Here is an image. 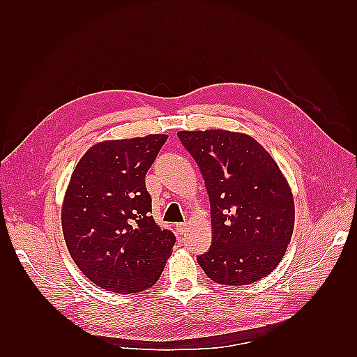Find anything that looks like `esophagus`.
<instances>
[{
    "instance_id": "34e87169",
    "label": "esophagus",
    "mask_w": 357,
    "mask_h": 357,
    "mask_svg": "<svg viewBox=\"0 0 357 357\" xmlns=\"http://www.w3.org/2000/svg\"><path fill=\"white\" fill-rule=\"evenodd\" d=\"M176 231L179 233V234H184L185 231H187V224L184 222V224H178L176 225Z\"/></svg>"
}]
</instances>
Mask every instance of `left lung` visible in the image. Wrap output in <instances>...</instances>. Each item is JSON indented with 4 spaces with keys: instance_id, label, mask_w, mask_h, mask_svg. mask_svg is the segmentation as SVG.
<instances>
[{
    "instance_id": "left-lung-1",
    "label": "left lung",
    "mask_w": 357,
    "mask_h": 357,
    "mask_svg": "<svg viewBox=\"0 0 357 357\" xmlns=\"http://www.w3.org/2000/svg\"><path fill=\"white\" fill-rule=\"evenodd\" d=\"M199 165L210 199L211 245L198 256L222 285H248L282 261L294 229V199L275 159L250 135L178 132Z\"/></svg>"
}]
</instances>
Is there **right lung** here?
<instances>
[{
    "mask_svg": "<svg viewBox=\"0 0 357 357\" xmlns=\"http://www.w3.org/2000/svg\"><path fill=\"white\" fill-rule=\"evenodd\" d=\"M167 135L112 139L90 147L75 167L61 210L67 250L87 279L130 294L153 287L174 234L156 225L146 174Z\"/></svg>",
    "mask_w": 357,
    "mask_h": 357,
    "instance_id": "add662e5",
    "label": "right lung"
}]
</instances>
